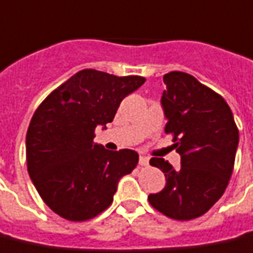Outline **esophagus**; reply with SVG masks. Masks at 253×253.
I'll return each instance as SVG.
<instances>
[{"instance_id":"esophagus-1","label":"esophagus","mask_w":253,"mask_h":253,"mask_svg":"<svg viewBox=\"0 0 253 253\" xmlns=\"http://www.w3.org/2000/svg\"><path fill=\"white\" fill-rule=\"evenodd\" d=\"M149 164V159L146 156H139V166L141 167H146Z\"/></svg>"}]
</instances>
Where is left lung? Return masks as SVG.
<instances>
[{
	"label": "left lung",
	"instance_id": "8db88e82",
	"mask_svg": "<svg viewBox=\"0 0 253 253\" xmlns=\"http://www.w3.org/2000/svg\"><path fill=\"white\" fill-rule=\"evenodd\" d=\"M162 96L181 169L160 157L149 163L160 169L167 183L148 200L159 212L175 220L199 218L225 193L233 174L238 128L223 97L186 72L166 74Z\"/></svg>",
	"mask_w": 253,
	"mask_h": 253
}]
</instances>
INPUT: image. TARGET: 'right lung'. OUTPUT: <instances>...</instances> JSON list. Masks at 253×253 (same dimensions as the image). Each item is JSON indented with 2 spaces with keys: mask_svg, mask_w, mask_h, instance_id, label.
<instances>
[{
  "mask_svg": "<svg viewBox=\"0 0 253 253\" xmlns=\"http://www.w3.org/2000/svg\"><path fill=\"white\" fill-rule=\"evenodd\" d=\"M145 78L82 70L41 102L26 135L27 169L53 212L84 222L114 201L118 182L138 164L131 149L107 151L96 144V127L114 121L122 100Z\"/></svg>",
  "mask_w": 253,
  "mask_h": 253,
  "instance_id": "right-lung-1",
  "label": "right lung"
}]
</instances>
